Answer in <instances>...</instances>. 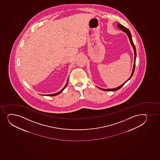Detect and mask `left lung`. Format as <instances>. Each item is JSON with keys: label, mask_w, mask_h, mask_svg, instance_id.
I'll list each match as a JSON object with an SVG mask.
<instances>
[{"label": "left lung", "mask_w": 160, "mask_h": 160, "mask_svg": "<svg viewBox=\"0 0 160 160\" xmlns=\"http://www.w3.org/2000/svg\"><path fill=\"white\" fill-rule=\"evenodd\" d=\"M118 28L120 29H121V30L123 31V32H124L126 33V35H128V38L130 39V43L131 44L132 46L133 49H134V65H133V70H132V72L131 75L130 76V78H128L126 82H124L123 84H122L121 85H120V86H118V88H111V89H109V88H108V89H104V88H98V87L97 86V88H98L99 89L103 90V91H118V89H119V88H121L122 87V86L125 84V82H127L128 80H130V79L133 76V73H134V72L135 68V61H136V48H135V46L134 44L133 43L132 38L131 34V32H130V30H128V29L127 28H126V27H124V26L122 25L121 24H118Z\"/></svg>", "instance_id": "1"}]
</instances>
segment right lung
<instances>
[{
  "label": "right lung",
  "mask_w": 160,
  "mask_h": 160,
  "mask_svg": "<svg viewBox=\"0 0 160 160\" xmlns=\"http://www.w3.org/2000/svg\"><path fill=\"white\" fill-rule=\"evenodd\" d=\"M68 81H67V82H66V84L65 86H64V88H62V90H61V91H59V92H56V93H55V94H48V95H47V96H56V95H57L59 94L60 93H61V92H62V91H63V90H64L65 88H66V86H67V85H68Z\"/></svg>",
  "instance_id": "obj_1"
}]
</instances>
